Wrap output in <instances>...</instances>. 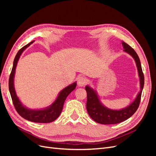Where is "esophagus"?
Here are the masks:
<instances>
[{
    "label": "esophagus",
    "mask_w": 156,
    "mask_h": 156,
    "mask_svg": "<svg viewBox=\"0 0 156 156\" xmlns=\"http://www.w3.org/2000/svg\"><path fill=\"white\" fill-rule=\"evenodd\" d=\"M87 83V80L85 79V77L83 76H81L79 77L77 79V85L79 87H82L85 85V84Z\"/></svg>",
    "instance_id": "esophagus-1"
}]
</instances>
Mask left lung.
Wrapping results in <instances>:
<instances>
[{
	"label": "left lung",
	"instance_id": "obj_1",
	"mask_svg": "<svg viewBox=\"0 0 156 156\" xmlns=\"http://www.w3.org/2000/svg\"><path fill=\"white\" fill-rule=\"evenodd\" d=\"M122 44L124 49V52L131 56L136 63L140 81V91L136 94L133 101L129 105L120 109H112L103 104L96 90L89 85H87L85 87L87 93V110L91 119L99 124H115L120 123L128 119L133 115L137 110L139 105L141 94H142L144 84V74L143 73L140 59L135 50L131 48L129 45L124 41Z\"/></svg>",
	"mask_w": 156,
	"mask_h": 156
}]
</instances>
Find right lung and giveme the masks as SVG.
Returning <instances> with one entry per match:
<instances>
[{"label": "right lung", "mask_w": 156, "mask_h": 156, "mask_svg": "<svg viewBox=\"0 0 156 156\" xmlns=\"http://www.w3.org/2000/svg\"><path fill=\"white\" fill-rule=\"evenodd\" d=\"M34 41H31L25 46L22 48L17 52L13 60V68L9 78V90H10L12 100L17 112L23 119L27 120L36 122V123H49L55 121L60 116L62 111L64 103L66 99L69 94L75 89L77 86V82H74L68 87L63 88L58 93V95L53 103L49 106L41 108H30L26 107L19 99L15 87H14V77H15L16 69L18 60L20 59L23 52L28 47H29Z\"/></svg>", "instance_id": "obj_1"}]
</instances>
